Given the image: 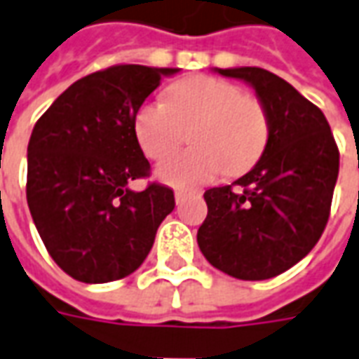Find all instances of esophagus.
Wrapping results in <instances>:
<instances>
[{"mask_svg":"<svg viewBox=\"0 0 359 359\" xmlns=\"http://www.w3.org/2000/svg\"><path fill=\"white\" fill-rule=\"evenodd\" d=\"M184 198H187V190H175V202H177V205L182 204Z\"/></svg>","mask_w":359,"mask_h":359,"instance_id":"1","label":"esophagus"}]
</instances>
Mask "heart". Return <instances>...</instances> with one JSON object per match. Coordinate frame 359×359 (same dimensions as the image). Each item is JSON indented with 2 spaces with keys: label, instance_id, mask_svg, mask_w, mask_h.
Listing matches in <instances>:
<instances>
[{
  "label": "heart",
  "instance_id": "heart-1",
  "mask_svg": "<svg viewBox=\"0 0 359 359\" xmlns=\"http://www.w3.org/2000/svg\"><path fill=\"white\" fill-rule=\"evenodd\" d=\"M167 102H144L134 116V134L149 159L175 151L190 132L192 149L157 165V179L171 187L204 184L215 175H241L262 157L270 140L264 102L239 85L198 75L167 89Z\"/></svg>",
  "mask_w": 359,
  "mask_h": 359
}]
</instances>
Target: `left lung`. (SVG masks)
<instances>
[{
	"mask_svg": "<svg viewBox=\"0 0 359 359\" xmlns=\"http://www.w3.org/2000/svg\"><path fill=\"white\" fill-rule=\"evenodd\" d=\"M250 85L266 104L270 140L233 184L204 192L198 229L205 260L239 280H268L297 264L325 231L338 179V147L325 114L295 87L262 67H214Z\"/></svg>",
	"mask_w": 359,
	"mask_h": 359,
	"instance_id": "1",
	"label": "left lung"
}]
</instances>
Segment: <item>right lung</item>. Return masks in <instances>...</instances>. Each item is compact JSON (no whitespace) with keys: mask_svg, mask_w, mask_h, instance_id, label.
Listing matches in <instances>:
<instances>
[{"mask_svg":"<svg viewBox=\"0 0 359 359\" xmlns=\"http://www.w3.org/2000/svg\"><path fill=\"white\" fill-rule=\"evenodd\" d=\"M179 67L128 64L69 85L34 124L27 149V202L57 266L85 284L126 278L142 266L175 208L163 184L136 192L149 175L134 116Z\"/></svg>","mask_w":359,"mask_h":359,"instance_id":"obj_1","label":"right lung"}]
</instances>
